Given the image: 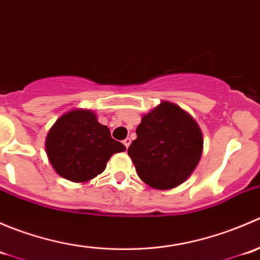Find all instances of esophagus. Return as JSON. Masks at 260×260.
Listing matches in <instances>:
<instances>
[{
	"label": "esophagus",
	"instance_id": "1",
	"mask_svg": "<svg viewBox=\"0 0 260 260\" xmlns=\"http://www.w3.org/2000/svg\"><path fill=\"white\" fill-rule=\"evenodd\" d=\"M123 143H124V146L128 148V147H129V145H131V138L127 137L124 141H123Z\"/></svg>",
	"mask_w": 260,
	"mask_h": 260
}]
</instances>
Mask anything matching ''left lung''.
Masks as SVG:
<instances>
[{
    "instance_id": "8db88e82",
    "label": "left lung",
    "mask_w": 260,
    "mask_h": 260,
    "mask_svg": "<svg viewBox=\"0 0 260 260\" xmlns=\"http://www.w3.org/2000/svg\"><path fill=\"white\" fill-rule=\"evenodd\" d=\"M136 133L128 154L140 179L151 187H176L200 161L204 145L200 127L176 104L161 102L143 115Z\"/></svg>"
}]
</instances>
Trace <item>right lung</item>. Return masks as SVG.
<instances>
[{
	"label": "right lung",
	"instance_id": "add662e5",
	"mask_svg": "<svg viewBox=\"0 0 260 260\" xmlns=\"http://www.w3.org/2000/svg\"><path fill=\"white\" fill-rule=\"evenodd\" d=\"M50 164L57 175L73 182H85L106 170L112 154L125 151L112 138L94 112L73 109L50 128L45 141Z\"/></svg>",
	"mask_w": 260,
	"mask_h": 260
}]
</instances>
